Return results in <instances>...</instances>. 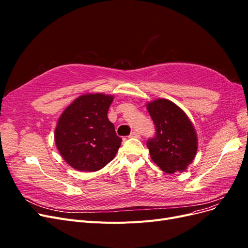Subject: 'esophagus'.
<instances>
[{"instance_id": "1", "label": "esophagus", "mask_w": 248, "mask_h": 248, "mask_svg": "<svg viewBox=\"0 0 248 248\" xmlns=\"http://www.w3.org/2000/svg\"><path fill=\"white\" fill-rule=\"evenodd\" d=\"M129 138H136V139H140V134L138 131H132V132L130 133Z\"/></svg>"}]
</instances>
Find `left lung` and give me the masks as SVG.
<instances>
[{
    "label": "left lung",
    "instance_id": "1",
    "mask_svg": "<svg viewBox=\"0 0 248 248\" xmlns=\"http://www.w3.org/2000/svg\"><path fill=\"white\" fill-rule=\"evenodd\" d=\"M156 133L147 147L152 160L163 171H184L192 162L198 150L196 129L185 112L168 99L147 103Z\"/></svg>",
    "mask_w": 248,
    "mask_h": 248
}]
</instances>
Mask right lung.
<instances>
[{
  "instance_id": "1",
  "label": "right lung",
  "mask_w": 248,
  "mask_h": 248,
  "mask_svg": "<svg viewBox=\"0 0 248 248\" xmlns=\"http://www.w3.org/2000/svg\"><path fill=\"white\" fill-rule=\"evenodd\" d=\"M114 96L100 93L79 96L60 117L55 141L65 161L80 171H96L114 159L121 146L108 118Z\"/></svg>"
}]
</instances>
